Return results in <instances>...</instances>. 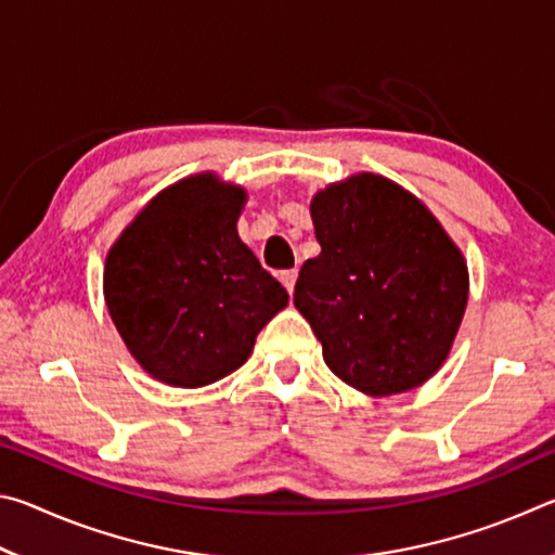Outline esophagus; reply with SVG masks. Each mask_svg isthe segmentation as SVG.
<instances>
[{
    "label": "esophagus",
    "instance_id": "1",
    "mask_svg": "<svg viewBox=\"0 0 555 555\" xmlns=\"http://www.w3.org/2000/svg\"><path fill=\"white\" fill-rule=\"evenodd\" d=\"M296 276H298V271L296 269H288V271H281V284L286 286V291L288 294H294V286H296Z\"/></svg>",
    "mask_w": 555,
    "mask_h": 555
}]
</instances>
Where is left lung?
<instances>
[{
    "label": "left lung",
    "instance_id": "obj_1",
    "mask_svg": "<svg viewBox=\"0 0 555 555\" xmlns=\"http://www.w3.org/2000/svg\"><path fill=\"white\" fill-rule=\"evenodd\" d=\"M321 255L300 267L294 304L345 384L391 397L443 367L463 323V251L416 195L379 173L318 191Z\"/></svg>",
    "mask_w": 555,
    "mask_h": 555
}]
</instances>
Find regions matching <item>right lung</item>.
<instances>
[{"instance_id":"obj_1","label":"right lung","mask_w":555,"mask_h":555,"mask_svg":"<svg viewBox=\"0 0 555 555\" xmlns=\"http://www.w3.org/2000/svg\"><path fill=\"white\" fill-rule=\"evenodd\" d=\"M247 191L205 171L149 201L105 259L112 323L146 374L198 389L242 367L288 294L240 240Z\"/></svg>"}]
</instances>
